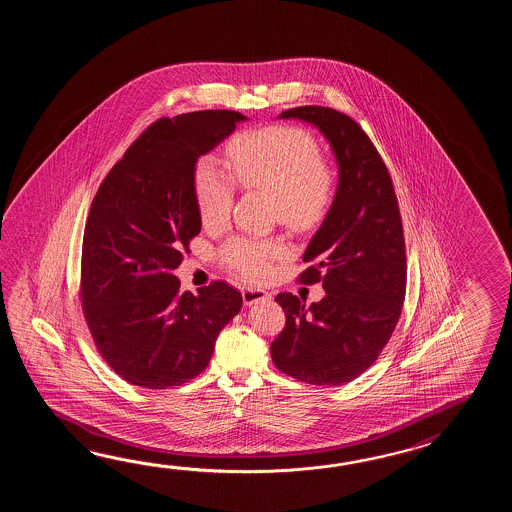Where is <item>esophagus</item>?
Returning <instances> with one entry per match:
<instances>
[{"instance_id": "1", "label": "esophagus", "mask_w": 512, "mask_h": 512, "mask_svg": "<svg viewBox=\"0 0 512 512\" xmlns=\"http://www.w3.org/2000/svg\"><path fill=\"white\" fill-rule=\"evenodd\" d=\"M243 302L245 305H254L258 302H265L271 300V293L263 291V289H243Z\"/></svg>"}]
</instances>
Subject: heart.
I'll use <instances>...</instances> for the list:
<instances>
[{"label": "heart", "mask_w": 512, "mask_h": 512, "mask_svg": "<svg viewBox=\"0 0 512 512\" xmlns=\"http://www.w3.org/2000/svg\"><path fill=\"white\" fill-rule=\"evenodd\" d=\"M230 170L238 183L271 194L278 218L296 230L311 229L326 218L337 192V174L322 161L309 131L267 126L243 131L229 142ZM197 208L203 223L218 227L229 219L236 183L214 155H203L194 170ZM280 240L236 236L221 249V261L245 280H263L282 256Z\"/></svg>", "instance_id": "heart-1"}]
</instances>
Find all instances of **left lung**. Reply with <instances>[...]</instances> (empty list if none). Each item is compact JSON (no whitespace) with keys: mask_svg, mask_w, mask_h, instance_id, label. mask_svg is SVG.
<instances>
[{"mask_svg":"<svg viewBox=\"0 0 512 512\" xmlns=\"http://www.w3.org/2000/svg\"><path fill=\"white\" fill-rule=\"evenodd\" d=\"M326 137L338 166L333 205L309 241L313 261L300 282H322L326 296L280 293L287 322L271 344L278 370L296 381L340 386L370 368L399 322L406 294L403 221L392 177L355 120L322 106L282 111Z\"/></svg>","mask_w":512,"mask_h":512,"instance_id":"left-lung-1","label":"left lung"}]
</instances>
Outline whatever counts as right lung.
<instances>
[{"label": "right lung", "mask_w": 512, "mask_h": 512, "mask_svg": "<svg viewBox=\"0 0 512 512\" xmlns=\"http://www.w3.org/2000/svg\"><path fill=\"white\" fill-rule=\"evenodd\" d=\"M245 115L212 109L153 122L91 203L80 296L102 359L124 381L164 390L205 370L219 331L240 313L229 283L179 293L174 271L201 230L194 170Z\"/></svg>", "instance_id": "1"}]
</instances>
